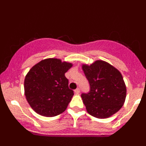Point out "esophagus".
Returning a JSON list of instances; mask_svg holds the SVG:
<instances>
[{"label": "esophagus", "mask_w": 146, "mask_h": 146, "mask_svg": "<svg viewBox=\"0 0 146 146\" xmlns=\"http://www.w3.org/2000/svg\"><path fill=\"white\" fill-rule=\"evenodd\" d=\"M80 92V89L79 88H77V89H75V90H74V93H75L76 94H79Z\"/></svg>", "instance_id": "34e87169"}]
</instances>
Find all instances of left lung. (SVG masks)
I'll use <instances>...</instances> for the list:
<instances>
[{
	"label": "left lung",
	"instance_id": "left-lung-1",
	"mask_svg": "<svg viewBox=\"0 0 146 146\" xmlns=\"http://www.w3.org/2000/svg\"><path fill=\"white\" fill-rule=\"evenodd\" d=\"M90 91L81 94L87 112L94 117L106 118L119 110L125 102L126 88L121 72L103 60L83 64Z\"/></svg>",
	"mask_w": 146,
	"mask_h": 146
}]
</instances>
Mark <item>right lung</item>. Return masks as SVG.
Segmentation results:
<instances>
[{
	"mask_svg": "<svg viewBox=\"0 0 146 146\" xmlns=\"http://www.w3.org/2000/svg\"><path fill=\"white\" fill-rule=\"evenodd\" d=\"M71 63L57 58L42 60L25 76V95L32 109L38 114L54 117L64 112L74 95L69 88L65 73Z\"/></svg>",
	"mask_w": 146,
	"mask_h": 146,
	"instance_id": "right-lung-1",
	"label": "right lung"
}]
</instances>
